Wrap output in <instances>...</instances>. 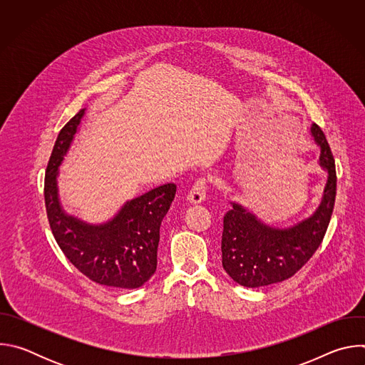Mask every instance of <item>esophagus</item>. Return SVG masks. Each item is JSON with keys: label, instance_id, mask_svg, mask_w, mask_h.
<instances>
[{"label": "esophagus", "instance_id": "1", "mask_svg": "<svg viewBox=\"0 0 365 365\" xmlns=\"http://www.w3.org/2000/svg\"><path fill=\"white\" fill-rule=\"evenodd\" d=\"M206 180L205 179H199L195 182V185L192 186V189L187 193V202L190 205H199L205 200L206 196Z\"/></svg>", "mask_w": 365, "mask_h": 365}]
</instances>
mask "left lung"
Segmentation results:
<instances>
[{
	"label": "left lung",
	"instance_id": "obj_1",
	"mask_svg": "<svg viewBox=\"0 0 365 365\" xmlns=\"http://www.w3.org/2000/svg\"><path fill=\"white\" fill-rule=\"evenodd\" d=\"M310 134L321 148L319 166L328 173L321 203L309 218L289 228L272 227L245 206L230 202L224 217L222 267L245 287L280 283L296 274L319 248L328 230L336 195V172L331 147L315 123Z\"/></svg>",
	"mask_w": 365,
	"mask_h": 365
}]
</instances>
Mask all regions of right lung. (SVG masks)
Instances as JSON below:
<instances>
[{
	"label": "right lung",
	"instance_id": "right-lung-1",
	"mask_svg": "<svg viewBox=\"0 0 365 365\" xmlns=\"http://www.w3.org/2000/svg\"><path fill=\"white\" fill-rule=\"evenodd\" d=\"M85 111L81 110L61 130L47 163L44 202L48 224L63 254L88 279L102 286L137 289L158 267L160 225L175 199L176 185L166 183L127 200L103 224H89L69 215L59 199V166Z\"/></svg>",
	"mask_w": 365,
	"mask_h": 365
}]
</instances>
